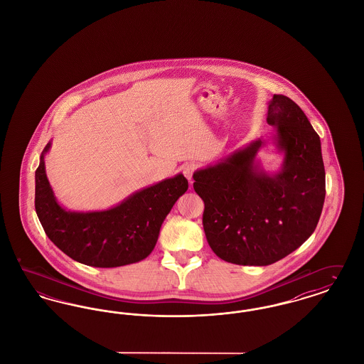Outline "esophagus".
<instances>
[{
  "mask_svg": "<svg viewBox=\"0 0 364 364\" xmlns=\"http://www.w3.org/2000/svg\"><path fill=\"white\" fill-rule=\"evenodd\" d=\"M198 169V166L195 165V164H188V165H186L184 166V169H183V173L184 176L188 178V181H190L191 184L193 183V180H192V177H193V173H195V171Z\"/></svg>",
  "mask_w": 364,
  "mask_h": 364,
  "instance_id": "34e87169",
  "label": "esophagus"
}]
</instances>
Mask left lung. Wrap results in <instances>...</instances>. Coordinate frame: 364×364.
Returning a JSON list of instances; mask_svg holds the SVG:
<instances>
[{"instance_id": "obj_1", "label": "left lung", "mask_w": 364, "mask_h": 364, "mask_svg": "<svg viewBox=\"0 0 364 364\" xmlns=\"http://www.w3.org/2000/svg\"><path fill=\"white\" fill-rule=\"evenodd\" d=\"M266 122L282 154L277 172L257 159L267 144L259 138L193 173L208 245L235 264L267 266L294 252L314 233L325 202L321 139L304 112L274 94Z\"/></svg>"}]
</instances>
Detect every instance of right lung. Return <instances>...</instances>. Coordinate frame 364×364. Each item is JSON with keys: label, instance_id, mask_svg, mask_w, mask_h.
I'll use <instances>...</instances> for the list:
<instances>
[{"label": "right lung", "instance_id": "add662e5", "mask_svg": "<svg viewBox=\"0 0 364 364\" xmlns=\"http://www.w3.org/2000/svg\"><path fill=\"white\" fill-rule=\"evenodd\" d=\"M43 149L35 172V210L48 237L64 254L92 267H119L147 258L177 199L188 190L183 173L141 188L119 205L97 211L63 208L46 176Z\"/></svg>", "mask_w": 364, "mask_h": 364}]
</instances>
